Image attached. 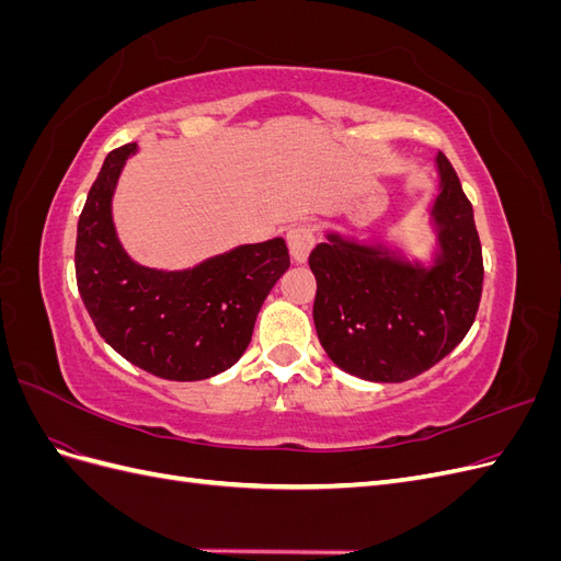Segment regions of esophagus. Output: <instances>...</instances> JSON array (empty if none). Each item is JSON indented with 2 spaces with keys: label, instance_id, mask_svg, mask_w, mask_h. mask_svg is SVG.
I'll return each mask as SVG.
<instances>
[{
  "label": "esophagus",
  "instance_id": "34e87169",
  "mask_svg": "<svg viewBox=\"0 0 561 561\" xmlns=\"http://www.w3.org/2000/svg\"><path fill=\"white\" fill-rule=\"evenodd\" d=\"M316 245V236L311 225H297L287 231V248H290V257L297 264H304L309 260V254Z\"/></svg>",
  "mask_w": 561,
  "mask_h": 561
}]
</instances>
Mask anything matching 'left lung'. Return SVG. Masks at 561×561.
<instances>
[{
    "instance_id": "8db88e82",
    "label": "left lung",
    "mask_w": 561,
    "mask_h": 561,
    "mask_svg": "<svg viewBox=\"0 0 561 561\" xmlns=\"http://www.w3.org/2000/svg\"><path fill=\"white\" fill-rule=\"evenodd\" d=\"M435 163L431 266L339 233L309 254L320 344L336 367L365 381L400 383L431 369L463 342L478 316L484 266L472 206L443 151Z\"/></svg>"
}]
</instances>
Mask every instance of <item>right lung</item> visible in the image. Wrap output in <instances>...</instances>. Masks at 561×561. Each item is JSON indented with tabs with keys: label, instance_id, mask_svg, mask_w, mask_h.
Returning <instances> with one entry per match:
<instances>
[{
	"label": "right lung",
	"instance_id": "obj_1",
	"mask_svg": "<svg viewBox=\"0 0 561 561\" xmlns=\"http://www.w3.org/2000/svg\"><path fill=\"white\" fill-rule=\"evenodd\" d=\"M138 145L110 151L77 225V285L100 336L149 375L201 381L245 353L266 295L290 266L283 239L239 245L182 271L128 257L112 196Z\"/></svg>",
	"mask_w": 561,
	"mask_h": 561
}]
</instances>
